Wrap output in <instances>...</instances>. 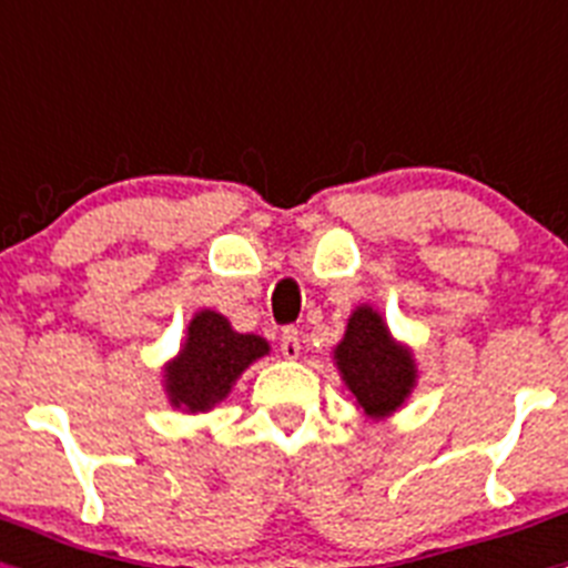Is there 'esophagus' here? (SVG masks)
<instances>
[{
  "label": "esophagus",
  "mask_w": 568,
  "mask_h": 568,
  "mask_svg": "<svg viewBox=\"0 0 568 568\" xmlns=\"http://www.w3.org/2000/svg\"><path fill=\"white\" fill-rule=\"evenodd\" d=\"M278 346H281V355H284V358H298V353H301L298 329H295V327H284V329H281Z\"/></svg>",
  "instance_id": "34e87169"
}]
</instances>
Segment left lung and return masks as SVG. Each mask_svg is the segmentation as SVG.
<instances>
[{
	"instance_id": "left-lung-1",
	"label": "left lung",
	"mask_w": 568,
	"mask_h": 568,
	"mask_svg": "<svg viewBox=\"0 0 568 568\" xmlns=\"http://www.w3.org/2000/svg\"><path fill=\"white\" fill-rule=\"evenodd\" d=\"M335 361L361 409L375 418L393 413L413 389V355L389 338L381 315L369 307L353 313Z\"/></svg>"
}]
</instances>
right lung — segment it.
I'll list each match as a JSON object with an SVG mask.
<instances>
[{"label": "right lung", "instance_id": "1", "mask_svg": "<svg viewBox=\"0 0 568 568\" xmlns=\"http://www.w3.org/2000/svg\"><path fill=\"white\" fill-rule=\"evenodd\" d=\"M261 355H267V341L233 333L224 315L204 310L190 324L179 361L168 369L170 398L193 413L210 409L227 398L233 381Z\"/></svg>", "mask_w": 568, "mask_h": 568}]
</instances>
